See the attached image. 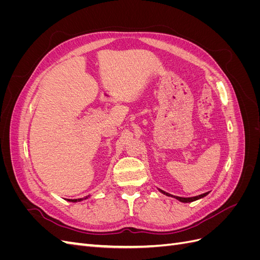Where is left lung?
<instances>
[{
  "mask_svg": "<svg viewBox=\"0 0 260 260\" xmlns=\"http://www.w3.org/2000/svg\"><path fill=\"white\" fill-rule=\"evenodd\" d=\"M158 190H159V188H158ZM159 192L162 193V194H165V195H167V196H171V198H175L176 200H178V201H180V202H182V203H191V202H194V201H198V200H200V199L205 198V196L209 193V192H206V193L198 195V196H193V198H180V196H174V195H171V194H169V193H167V192H165V191H162V190H159Z\"/></svg>",
  "mask_w": 260,
  "mask_h": 260,
  "instance_id": "left-lung-1",
  "label": "left lung"
}]
</instances>
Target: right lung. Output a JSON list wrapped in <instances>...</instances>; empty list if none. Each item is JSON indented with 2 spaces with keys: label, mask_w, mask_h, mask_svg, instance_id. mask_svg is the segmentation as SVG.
<instances>
[{
  "label": "right lung",
  "mask_w": 260,
  "mask_h": 260,
  "mask_svg": "<svg viewBox=\"0 0 260 260\" xmlns=\"http://www.w3.org/2000/svg\"><path fill=\"white\" fill-rule=\"evenodd\" d=\"M89 196H85V198H83V199H76V200H67L68 202H73V203H77V202H81V201H83V200H86L88 199Z\"/></svg>",
  "instance_id": "right-lung-1"
}]
</instances>
